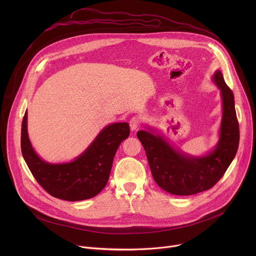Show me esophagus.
Masks as SVG:
<instances>
[{
  "mask_svg": "<svg viewBox=\"0 0 256 256\" xmlns=\"http://www.w3.org/2000/svg\"><path fill=\"white\" fill-rule=\"evenodd\" d=\"M140 118L138 116H134V118H130V130L132 132L140 128Z\"/></svg>",
  "mask_w": 256,
  "mask_h": 256,
  "instance_id": "1",
  "label": "esophagus"
}]
</instances>
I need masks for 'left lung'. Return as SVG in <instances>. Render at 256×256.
<instances>
[{
	"label": "left lung",
	"mask_w": 256,
	"mask_h": 256,
	"mask_svg": "<svg viewBox=\"0 0 256 256\" xmlns=\"http://www.w3.org/2000/svg\"><path fill=\"white\" fill-rule=\"evenodd\" d=\"M221 92L223 114L214 149L204 156H192L175 149L160 132L147 126L136 136L147 154L156 184L175 196H192L212 188L222 178L236 156L239 124L234 95L225 83L221 70L212 77Z\"/></svg>",
	"instance_id": "left-lung-1"
}]
</instances>
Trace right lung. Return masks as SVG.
<instances>
[{
  "instance_id": "obj_1",
  "label": "right lung",
  "mask_w": 256,
  "mask_h": 256,
  "mask_svg": "<svg viewBox=\"0 0 256 256\" xmlns=\"http://www.w3.org/2000/svg\"><path fill=\"white\" fill-rule=\"evenodd\" d=\"M128 136V122L108 124L75 160L48 163L32 148L26 110L21 128V151L32 175L50 196L68 202L84 200L97 196L105 188L114 155L120 142Z\"/></svg>"
}]
</instances>
